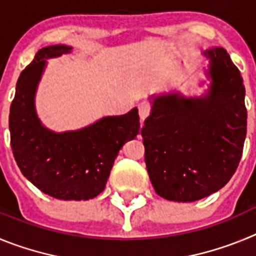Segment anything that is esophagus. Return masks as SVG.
I'll return each mask as SVG.
<instances>
[{
	"label": "esophagus",
	"mask_w": 256,
	"mask_h": 256,
	"mask_svg": "<svg viewBox=\"0 0 256 256\" xmlns=\"http://www.w3.org/2000/svg\"><path fill=\"white\" fill-rule=\"evenodd\" d=\"M138 112H140V119H141V122H144V119H146V118H148V115H150L151 106L148 105V104H146V102L140 104Z\"/></svg>",
	"instance_id": "1"
}]
</instances>
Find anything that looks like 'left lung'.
Returning <instances> with one entry per match:
<instances>
[{
	"mask_svg": "<svg viewBox=\"0 0 256 256\" xmlns=\"http://www.w3.org/2000/svg\"><path fill=\"white\" fill-rule=\"evenodd\" d=\"M204 55L212 79L206 94L154 96L141 130L148 177L156 194L170 201L191 202L219 191L242 156L248 126L242 76L224 48Z\"/></svg>",
	"mask_w": 256,
	"mask_h": 256,
	"instance_id": "left-lung-1",
	"label": "left lung"
}]
</instances>
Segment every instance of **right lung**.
Returning <instances> with one entry per match:
<instances>
[{"instance_id":"add662e5","label":"right lung","mask_w":256,"mask_h":256,"mask_svg":"<svg viewBox=\"0 0 256 256\" xmlns=\"http://www.w3.org/2000/svg\"><path fill=\"white\" fill-rule=\"evenodd\" d=\"M65 44L44 47L22 70L10 108L11 148L22 176L58 200H90L105 190L115 158L140 133L137 108L105 116L78 130L56 133L38 119L34 94L47 58L69 54Z\"/></svg>"}]
</instances>
